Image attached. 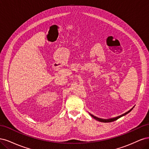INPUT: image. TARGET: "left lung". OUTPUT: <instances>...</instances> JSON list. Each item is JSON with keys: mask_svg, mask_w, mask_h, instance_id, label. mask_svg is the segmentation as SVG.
Returning a JSON list of instances; mask_svg holds the SVG:
<instances>
[{"mask_svg": "<svg viewBox=\"0 0 149 149\" xmlns=\"http://www.w3.org/2000/svg\"><path fill=\"white\" fill-rule=\"evenodd\" d=\"M134 106L133 107H132L131 109H130L129 111H128L127 112H125V113H124V114H123L120 115V116H117V117H116V118H112L107 119H101V118H97V117L94 116V115H93V114H90V113H89V114L91 115V117H93V118L94 119H95L96 120H98V121H100V122H102V123H111V122L115 121V120H118V119H119L120 118H121V117H123V116H125L126 114H127L129 113V112H130V111H131L133 109V108H134Z\"/></svg>", "mask_w": 149, "mask_h": 149, "instance_id": "left-lung-1", "label": "left lung"}]
</instances>
